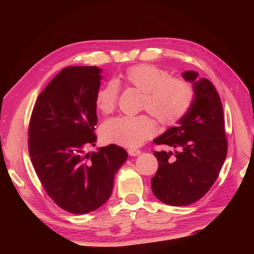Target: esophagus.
I'll use <instances>...</instances> for the list:
<instances>
[{
  "label": "esophagus",
  "mask_w": 254,
  "mask_h": 254,
  "mask_svg": "<svg viewBox=\"0 0 254 254\" xmlns=\"http://www.w3.org/2000/svg\"><path fill=\"white\" fill-rule=\"evenodd\" d=\"M127 153L130 156H133V157H135V156H138L139 154H141V150L139 149H136V148H130L127 150Z\"/></svg>",
  "instance_id": "esophagus-1"
}]
</instances>
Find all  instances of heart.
I'll list each match as a JSON object with an SVG mask.
<instances>
[{
	"instance_id": "obj_1",
	"label": "heart",
	"mask_w": 254,
	"mask_h": 254,
	"mask_svg": "<svg viewBox=\"0 0 254 254\" xmlns=\"http://www.w3.org/2000/svg\"><path fill=\"white\" fill-rule=\"evenodd\" d=\"M119 83H124L143 93L142 108L155 117L161 126H174L186 115L194 99L190 82L170 78L169 74L149 64L127 68L117 82L110 80L97 91L95 102L104 113L115 110L119 96ZM155 133V123L147 116L116 117L101 127V136L107 143L124 147H137Z\"/></svg>"
}]
</instances>
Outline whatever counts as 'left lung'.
<instances>
[{"label": "left lung", "mask_w": 254, "mask_h": 254, "mask_svg": "<svg viewBox=\"0 0 254 254\" xmlns=\"http://www.w3.org/2000/svg\"><path fill=\"white\" fill-rule=\"evenodd\" d=\"M182 77L192 84L194 99L178 126L154 139L155 144L177 150L154 152L158 170L150 180L154 195L171 206H185L203 197L227 155L223 106L214 85L194 71L183 72Z\"/></svg>", "instance_id": "8db88e82"}]
</instances>
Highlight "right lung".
<instances>
[{"instance_id": "right-lung-1", "label": "right lung", "mask_w": 254, "mask_h": 254, "mask_svg": "<svg viewBox=\"0 0 254 254\" xmlns=\"http://www.w3.org/2000/svg\"><path fill=\"white\" fill-rule=\"evenodd\" d=\"M102 69L63 68L42 90L32 110L28 147L36 174L49 196L73 214H86L109 199L117 171L127 158L115 144L95 146L96 94Z\"/></svg>"}]
</instances>
